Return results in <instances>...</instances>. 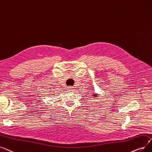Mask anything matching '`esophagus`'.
<instances>
[{"label":"esophagus","instance_id":"34e87169","mask_svg":"<svg viewBox=\"0 0 152 152\" xmlns=\"http://www.w3.org/2000/svg\"><path fill=\"white\" fill-rule=\"evenodd\" d=\"M67 89H68L69 91H72L73 90H74V88L73 86H68V87H67Z\"/></svg>","mask_w":152,"mask_h":152}]
</instances>
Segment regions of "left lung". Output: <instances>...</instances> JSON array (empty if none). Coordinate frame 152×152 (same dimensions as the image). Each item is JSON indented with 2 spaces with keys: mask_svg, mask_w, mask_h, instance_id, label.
<instances>
[{
  "mask_svg": "<svg viewBox=\"0 0 152 152\" xmlns=\"http://www.w3.org/2000/svg\"><path fill=\"white\" fill-rule=\"evenodd\" d=\"M98 95H99V94H96V93H93L92 95H91V96H92V98H96L97 96H98Z\"/></svg>",
  "mask_w": 152,
  "mask_h": 152,
  "instance_id": "1",
  "label": "left lung"
}]
</instances>
